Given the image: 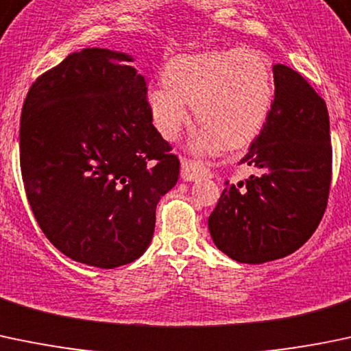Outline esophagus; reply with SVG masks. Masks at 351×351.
<instances>
[{
	"instance_id": "obj_1",
	"label": "esophagus",
	"mask_w": 351,
	"mask_h": 351,
	"mask_svg": "<svg viewBox=\"0 0 351 351\" xmlns=\"http://www.w3.org/2000/svg\"><path fill=\"white\" fill-rule=\"evenodd\" d=\"M180 167H182V171H180L182 179L187 180V182H194V180L201 179V177L208 174V171H206L201 164H197V162H193V160H187V158H184Z\"/></svg>"
}]
</instances>
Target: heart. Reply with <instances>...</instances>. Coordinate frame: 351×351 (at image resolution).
<instances>
[{"instance_id": "heart-1", "label": "heart", "mask_w": 351, "mask_h": 351, "mask_svg": "<svg viewBox=\"0 0 351 351\" xmlns=\"http://www.w3.org/2000/svg\"><path fill=\"white\" fill-rule=\"evenodd\" d=\"M162 77L167 88L147 95L152 120L164 138L176 140L189 123L187 104H193L201 123L191 147L201 154L247 145L265 125L276 96L270 62L248 49L177 56Z\"/></svg>"}]
</instances>
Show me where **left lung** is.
Wrapping results in <instances>:
<instances>
[{"label":"left lung","mask_w":351,"mask_h":351,"mask_svg":"<svg viewBox=\"0 0 351 351\" xmlns=\"http://www.w3.org/2000/svg\"><path fill=\"white\" fill-rule=\"evenodd\" d=\"M272 110L238 164L254 174L225 180L208 228L216 247L240 263L294 254L324 215L331 184L326 103L294 69L276 64Z\"/></svg>","instance_id":"8db88e82"}]
</instances>
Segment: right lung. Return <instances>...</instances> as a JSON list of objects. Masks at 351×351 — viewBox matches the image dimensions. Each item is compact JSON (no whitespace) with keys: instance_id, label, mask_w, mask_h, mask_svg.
Returning <instances> with one entry per match:
<instances>
[{"instance_id":"1","label":"right lung","mask_w":351,"mask_h":351,"mask_svg":"<svg viewBox=\"0 0 351 351\" xmlns=\"http://www.w3.org/2000/svg\"><path fill=\"white\" fill-rule=\"evenodd\" d=\"M133 56L82 49L32 84L21 110L20 164L50 243L99 269L145 254L155 209L179 158L154 125Z\"/></svg>"}]
</instances>
